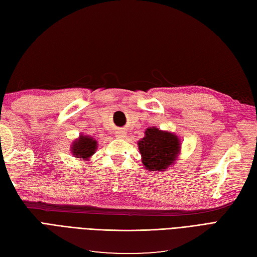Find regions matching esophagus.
Returning a JSON list of instances; mask_svg holds the SVG:
<instances>
[{"label":"esophagus","instance_id":"esophagus-1","mask_svg":"<svg viewBox=\"0 0 257 257\" xmlns=\"http://www.w3.org/2000/svg\"><path fill=\"white\" fill-rule=\"evenodd\" d=\"M118 136H120V137H125V133H123V132H121V133L118 134Z\"/></svg>","mask_w":257,"mask_h":257}]
</instances>
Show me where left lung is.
I'll return each mask as SVG.
<instances>
[{
    "label": "left lung",
    "instance_id": "left-lung-1",
    "mask_svg": "<svg viewBox=\"0 0 257 257\" xmlns=\"http://www.w3.org/2000/svg\"><path fill=\"white\" fill-rule=\"evenodd\" d=\"M142 163L149 172L162 173L175 165L180 157L181 142L175 133L158 127H148L145 137L137 143Z\"/></svg>",
    "mask_w": 257,
    "mask_h": 257
}]
</instances>
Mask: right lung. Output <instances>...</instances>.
Returning <instances> with one entry per match:
<instances>
[{"mask_svg": "<svg viewBox=\"0 0 257 257\" xmlns=\"http://www.w3.org/2000/svg\"><path fill=\"white\" fill-rule=\"evenodd\" d=\"M97 150L96 139L89 135L80 134L71 145V151L74 158L79 161H90L91 157Z\"/></svg>", "mask_w": 257, "mask_h": 257, "instance_id": "obj_1", "label": "right lung"}]
</instances>
